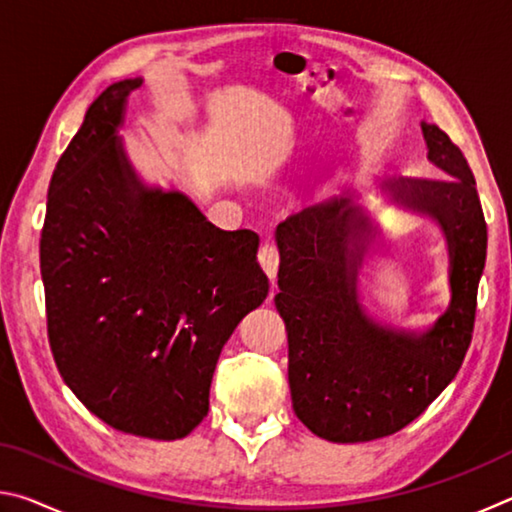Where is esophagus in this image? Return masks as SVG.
<instances>
[{"instance_id":"obj_1","label":"esophagus","mask_w":512,"mask_h":512,"mask_svg":"<svg viewBox=\"0 0 512 512\" xmlns=\"http://www.w3.org/2000/svg\"><path fill=\"white\" fill-rule=\"evenodd\" d=\"M257 262L262 266V271L268 275V280L275 282L277 266H280V253H277V248L273 244H264L257 253Z\"/></svg>"}]
</instances>
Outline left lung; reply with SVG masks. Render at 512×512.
Wrapping results in <instances>:
<instances>
[{"label": "left lung", "mask_w": 512, "mask_h": 512, "mask_svg": "<svg viewBox=\"0 0 512 512\" xmlns=\"http://www.w3.org/2000/svg\"><path fill=\"white\" fill-rule=\"evenodd\" d=\"M422 133L440 176L388 189L395 201L431 214L449 244L452 302L427 334L377 325L361 309L357 275L375 228L350 196L277 225L275 307L287 325L293 411L332 443H368L404 429L445 391L470 348L488 228L463 151L436 124H422Z\"/></svg>", "instance_id": "left-lung-1"}]
</instances>
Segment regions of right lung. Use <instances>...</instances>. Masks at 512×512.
Listing matches in <instances>:
<instances>
[{
	"instance_id": "add662e5",
	"label": "right lung",
	"mask_w": 512,
	"mask_h": 512,
	"mask_svg": "<svg viewBox=\"0 0 512 512\" xmlns=\"http://www.w3.org/2000/svg\"><path fill=\"white\" fill-rule=\"evenodd\" d=\"M140 79L112 83L60 155L40 235L47 336L72 393L112 429L176 440L201 424L221 348L268 296L253 230L214 228L146 189L115 137Z\"/></svg>"
}]
</instances>
